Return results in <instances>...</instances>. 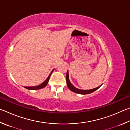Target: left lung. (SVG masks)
<instances>
[{
    "mask_svg": "<svg viewBox=\"0 0 130 130\" xmlns=\"http://www.w3.org/2000/svg\"><path fill=\"white\" fill-rule=\"evenodd\" d=\"M66 80H67V86L68 87L70 90L74 92L75 93H78V94H90L91 93H93L94 91H95L96 90L98 89L100 87L102 86L101 85V86L97 87V88H95L93 89H90V90H81L79 89H77L73 85L70 83V80H69V72L68 70L67 71V76H66Z\"/></svg>",
    "mask_w": 130,
    "mask_h": 130,
    "instance_id": "obj_1",
    "label": "left lung"
}]
</instances>
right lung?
Listing matches in <instances>:
<instances>
[{
	"label": "right lung",
	"mask_w": 130,
	"mask_h": 130,
	"mask_svg": "<svg viewBox=\"0 0 130 130\" xmlns=\"http://www.w3.org/2000/svg\"><path fill=\"white\" fill-rule=\"evenodd\" d=\"M55 69H53L52 71L51 72V73H50V74L49 75L48 77L46 79L45 81L44 82H42V84H41L40 85H39L38 86H30V87H25V88L27 89H29V90H39V89H42L44 88V87H45L47 84H48V82H49V78H50V77H51V75L52 74V72H53V70Z\"/></svg>",
	"instance_id": "add662e5"
}]
</instances>
